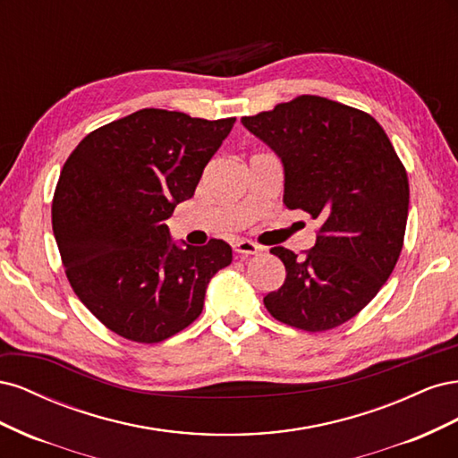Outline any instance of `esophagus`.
<instances>
[{
	"mask_svg": "<svg viewBox=\"0 0 458 458\" xmlns=\"http://www.w3.org/2000/svg\"><path fill=\"white\" fill-rule=\"evenodd\" d=\"M233 250L237 254H244V256H258L261 252V246H258L252 241H237L233 244Z\"/></svg>",
	"mask_w": 458,
	"mask_h": 458,
	"instance_id": "34e87169",
	"label": "esophagus"
}]
</instances>
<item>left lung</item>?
<instances>
[{
  "label": "left lung",
  "mask_w": 458,
  "mask_h": 458,
  "mask_svg": "<svg viewBox=\"0 0 458 458\" xmlns=\"http://www.w3.org/2000/svg\"><path fill=\"white\" fill-rule=\"evenodd\" d=\"M241 122L281 158L288 210L321 221L306 258L271 248L286 279L263 303L276 321L308 332L350 321L378 294L403 248L409 179L394 145L370 114L317 95Z\"/></svg>",
  "instance_id": "8db88e82"
}]
</instances>
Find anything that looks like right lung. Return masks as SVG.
Here are the masks:
<instances>
[{
  "label": "right lung",
  "instance_id": "1",
  "mask_svg": "<svg viewBox=\"0 0 458 458\" xmlns=\"http://www.w3.org/2000/svg\"><path fill=\"white\" fill-rule=\"evenodd\" d=\"M237 118L143 108L86 135L63 165L53 233L81 303L122 338L157 344L202 313L231 246H179L164 224L195 195Z\"/></svg>",
  "mask_w": 458,
  "mask_h": 458
}]
</instances>
